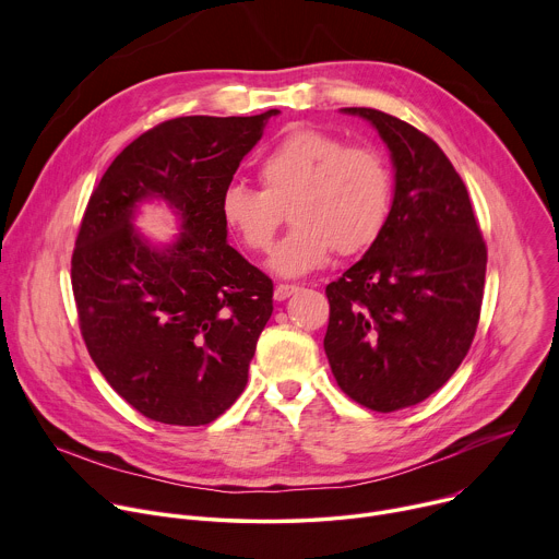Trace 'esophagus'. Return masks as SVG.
Masks as SVG:
<instances>
[{
	"label": "esophagus",
	"mask_w": 559,
	"mask_h": 559,
	"mask_svg": "<svg viewBox=\"0 0 559 559\" xmlns=\"http://www.w3.org/2000/svg\"><path fill=\"white\" fill-rule=\"evenodd\" d=\"M298 292V285H285V283H281V285H276L274 287V300H287L292 294H296Z\"/></svg>",
	"instance_id": "obj_1"
}]
</instances>
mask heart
I'll use <instances>...</instances> for the list:
<instances>
[{
	"label": "heart",
	"mask_w": 559,
	"mask_h": 559,
	"mask_svg": "<svg viewBox=\"0 0 559 559\" xmlns=\"http://www.w3.org/2000/svg\"><path fill=\"white\" fill-rule=\"evenodd\" d=\"M257 173L263 190L227 186L221 216L246 248L263 252L289 205L294 225L267 261L278 276L300 278L323 270L336 250L358 254L386 225L393 175L376 147L347 145L332 132L298 128L261 156Z\"/></svg>",
	"instance_id": "1"
}]
</instances>
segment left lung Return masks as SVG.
<instances>
[{"mask_svg":"<svg viewBox=\"0 0 559 559\" xmlns=\"http://www.w3.org/2000/svg\"><path fill=\"white\" fill-rule=\"evenodd\" d=\"M343 112L378 130L395 186L382 234L325 289V354L352 401L389 414L423 403L464 360L480 321L487 246L433 139L373 108Z\"/></svg>","mask_w":559,"mask_h":559,"instance_id":"1","label":"left lung"}]
</instances>
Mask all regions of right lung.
Returning <instances> with one entry per match:
<instances>
[{
    "instance_id": "right-lung-1",
    "label": "right lung",
    "mask_w": 559,
    "mask_h": 559,
    "mask_svg": "<svg viewBox=\"0 0 559 559\" xmlns=\"http://www.w3.org/2000/svg\"><path fill=\"white\" fill-rule=\"evenodd\" d=\"M278 112L158 123L123 147L88 201L70 270L79 328L110 386L150 420L207 425L248 384L274 285L227 246L221 197ZM145 200L178 214L173 245L133 227Z\"/></svg>"
}]
</instances>
